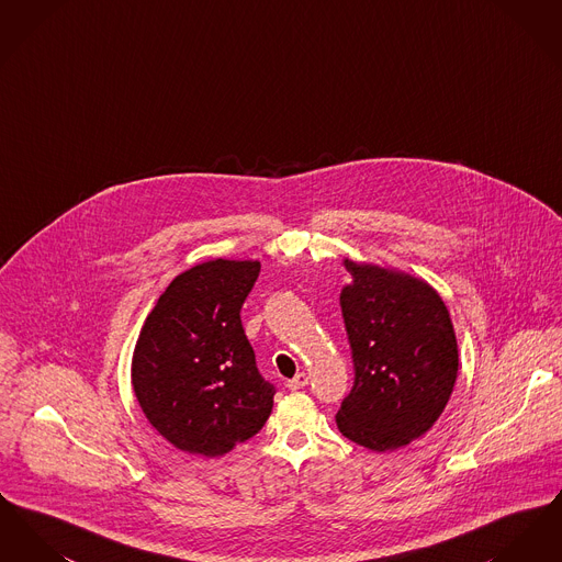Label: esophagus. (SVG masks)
I'll return each mask as SVG.
<instances>
[{"label":"esophagus","instance_id":"34e87169","mask_svg":"<svg viewBox=\"0 0 562 562\" xmlns=\"http://www.w3.org/2000/svg\"><path fill=\"white\" fill-rule=\"evenodd\" d=\"M307 385V374L305 373H299L294 374V379H291V381H286V387L289 390H303Z\"/></svg>","mask_w":562,"mask_h":562}]
</instances>
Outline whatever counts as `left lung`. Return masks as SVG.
Masks as SVG:
<instances>
[{
    "label": "left lung",
    "instance_id": "1",
    "mask_svg": "<svg viewBox=\"0 0 562 562\" xmlns=\"http://www.w3.org/2000/svg\"><path fill=\"white\" fill-rule=\"evenodd\" d=\"M344 266L351 284L339 303L356 376L337 428L374 453L396 451L429 431L453 394V322L426 280L351 259Z\"/></svg>",
    "mask_w": 562,
    "mask_h": 562
}]
</instances>
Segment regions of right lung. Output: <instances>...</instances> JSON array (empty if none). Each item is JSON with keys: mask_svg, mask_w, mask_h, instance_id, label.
Wrapping results in <instances>:
<instances>
[{"mask_svg": "<svg viewBox=\"0 0 562 562\" xmlns=\"http://www.w3.org/2000/svg\"><path fill=\"white\" fill-rule=\"evenodd\" d=\"M259 269V261L214 259L183 271L138 333L134 396L179 451L229 453L271 415L276 390L257 371L240 321Z\"/></svg>", "mask_w": 562, "mask_h": 562, "instance_id": "right-lung-1", "label": "right lung"}]
</instances>
